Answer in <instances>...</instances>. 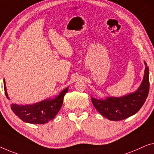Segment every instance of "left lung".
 Returning <instances> with one entry per match:
<instances>
[{
	"mask_svg": "<svg viewBox=\"0 0 154 154\" xmlns=\"http://www.w3.org/2000/svg\"><path fill=\"white\" fill-rule=\"evenodd\" d=\"M145 64L143 80L136 91L120 97H108L105 100L91 97L92 102L97 111L110 120H125L136 114L147 97L149 91V67Z\"/></svg>",
	"mask_w": 154,
	"mask_h": 154,
	"instance_id": "obj_1",
	"label": "left lung"
}]
</instances>
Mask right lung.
Listing matches in <instances>:
<instances>
[{
	"instance_id": "obj_1",
	"label": "right lung",
	"mask_w": 154,
	"mask_h": 154,
	"mask_svg": "<svg viewBox=\"0 0 154 154\" xmlns=\"http://www.w3.org/2000/svg\"><path fill=\"white\" fill-rule=\"evenodd\" d=\"M5 93L9 99L7 93L5 81L4 79ZM68 91V87L62 91L54 99H48L34 104L18 105L11 104V109L20 120L30 124H45L53 120L63 104V97Z\"/></svg>"
}]
</instances>
